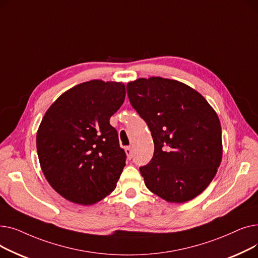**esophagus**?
Returning a JSON list of instances; mask_svg holds the SVG:
<instances>
[{"label": "esophagus", "mask_w": 258, "mask_h": 258, "mask_svg": "<svg viewBox=\"0 0 258 258\" xmlns=\"http://www.w3.org/2000/svg\"><path fill=\"white\" fill-rule=\"evenodd\" d=\"M125 154H126V156H127V158L128 159H132V157H133V151H132V148L130 147V146H127V147H125Z\"/></svg>", "instance_id": "obj_1"}]
</instances>
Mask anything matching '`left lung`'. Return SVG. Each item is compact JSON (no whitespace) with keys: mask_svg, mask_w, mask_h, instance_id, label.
Masks as SVG:
<instances>
[{"mask_svg":"<svg viewBox=\"0 0 258 258\" xmlns=\"http://www.w3.org/2000/svg\"><path fill=\"white\" fill-rule=\"evenodd\" d=\"M126 90L154 139L153 159L140 167L146 187L167 202L192 200L205 190L221 164L218 115L199 92L177 80L139 78Z\"/></svg>","mask_w":258,"mask_h":258,"instance_id":"left-lung-1","label":"left lung"}]
</instances>
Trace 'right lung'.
I'll return each mask as SVG.
<instances>
[{"label": "right lung", "instance_id": "right-lung-1", "mask_svg": "<svg viewBox=\"0 0 258 258\" xmlns=\"http://www.w3.org/2000/svg\"><path fill=\"white\" fill-rule=\"evenodd\" d=\"M125 86L91 80L68 90L48 108L36 134L40 167L66 200L93 205L116 188L126 155L110 118Z\"/></svg>", "mask_w": 258, "mask_h": 258}]
</instances>
